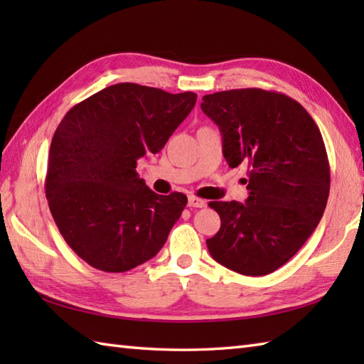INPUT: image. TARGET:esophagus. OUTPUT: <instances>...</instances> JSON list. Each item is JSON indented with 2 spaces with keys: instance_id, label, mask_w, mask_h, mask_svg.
Returning a JSON list of instances; mask_svg holds the SVG:
<instances>
[{
  "instance_id": "obj_1",
  "label": "esophagus",
  "mask_w": 364,
  "mask_h": 364,
  "mask_svg": "<svg viewBox=\"0 0 364 364\" xmlns=\"http://www.w3.org/2000/svg\"><path fill=\"white\" fill-rule=\"evenodd\" d=\"M189 206H191V208H205V206H206V202H205V200H202V198L191 196V197H189Z\"/></svg>"
}]
</instances>
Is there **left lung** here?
I'll return each instance as SVG.
<instances>
[{"label": "left lung", "mask_w": 364, "mask_h": 364, "mask_svg": "<svg viewBox=\"0 0 364 364\" xmlns=\"http://www.w3.org/2000/svg\"><path fill=\"white\" fill-rule=\"evenodd\" d=\"M200 106L220 129L228 166L249 167L245 203H210L222 225L208 250L237 274L267 275L300 250L326 211L330 166L321 131L280 92L223 90Z\"/></svg>", "instance_id": "8db88e82"}]
</instances>
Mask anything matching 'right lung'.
Returning <instances> with one entry per match:
<instances>
[{"label": "right lung", "instance_id": "obj_1", "mask_svg": "<svg viewBox=\"0 0 364 364\" xmlns=\"http://www.w3.org/2000/svg\"><path fill=\"white\" fill-rule=\"evenodd\" d=\"M196 102L194 92L120 82L73 106L59 123L46 200L65 242L92 267L127 272L166 244L188 197L158 196L136 166L164 149Z\"/></svg>", "mask_w": 364, "mask_h": 364}]
</instances>
